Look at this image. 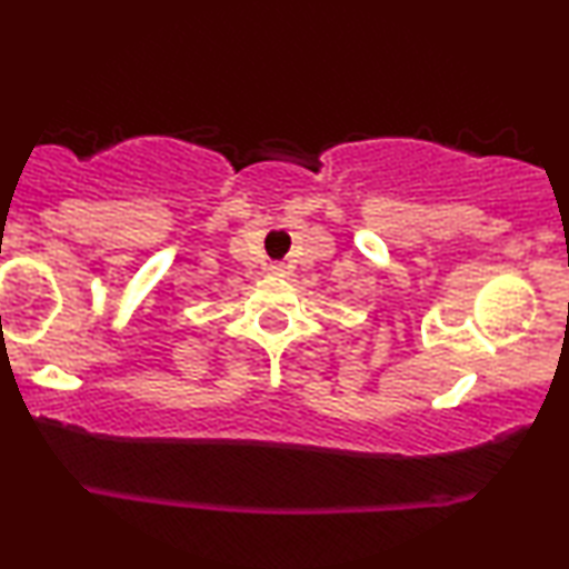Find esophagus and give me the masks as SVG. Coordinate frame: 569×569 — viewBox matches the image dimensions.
Listing matches in <instances>:
<instances>
[{
  "label": "esophagus",
  "mask_w": 569,
  "mask_h": 569,
  "mask_svg": "<svg viewBox=\"0 0 569 569\" xmlns=\"http://www.w3.org/2000/svg\"><path fill=\"white\" fill-rule=\"evenodd\" d=\"M269 271H271V274H282V267H277V263H274V267H269Z\"/></svg>",
  "instance_id": "obj_1"
}]
</instances>
